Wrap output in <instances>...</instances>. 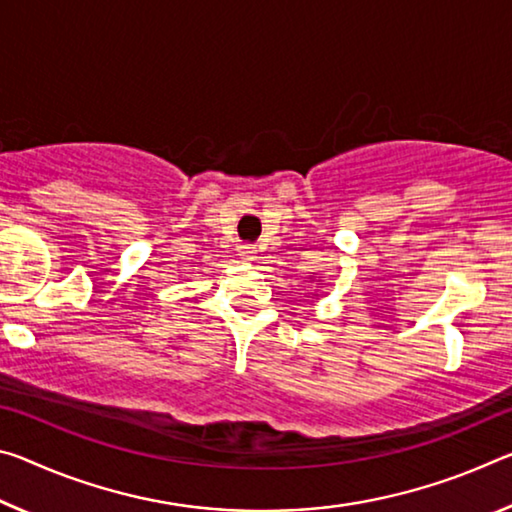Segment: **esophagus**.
<instances>
[{"label":"esophagus","instance_id":"1","mask_svg":"<svg viewBox=\"0 0 512 512\" xmlns=\"http://www.w3.org/2000/svg\"><path fill=\"white\" fill-rule=\"evenodd\" d=\"M239 253H241L243 257H246V259H253V255H255V250H253V248H250V246H241V250H239Z\"/></svg>","mask_w":512,"mask_h":512}]
</instances>
